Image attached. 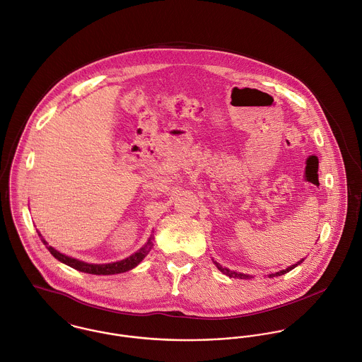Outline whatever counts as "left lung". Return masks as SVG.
<instances>
[{
	"mask_svg": "<svg viewBox=\"0 0 362 362\" xmlns=\"http://www.w3.org/2000/svg\"><path fill=\"white\" fill-rule=\"evenodd\" d=\"M216 263V266L218 267V270L219 272H222L225 276H228V277H233V279H250V276H246V274H242V273H235V272H230L229 269H225V267H222L219 263L217 262H214ZM302 263V260L300 262H298L296 264H293V266H291L288 269H286V270H281V272H279V273H276V274H270V277H277V276H283V274H286V273H288L291 272L292 269H295L298 264H300Z\"/></svg>",
	"mask_w": 362,
	"mask_h": 362,
	"instance_id": "obj_1",
	"label": "left lung"
}]
</instances>
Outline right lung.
<instances>
[{"mask_svg":"<svg viewBox=\"0 0 362 362\" xmlns=\"http://www.w3.org/2000/svg\"><path fill=\"white\" fill-rule=\"evenodd\" d=\"M42 242L45 245H47V242L45 239H42ZM151 246H152V236L149 238V240L146 242L144 247H141L139 252H136L130 257H127L124 260H120V262H116V263H109V264H89V263H83V262H79L76 259L69 257V256L57 252L52 246H47V249H49V252L57 260H60L62 263L73 267V269L78 270V272L88 273V274H96V276H110V274H119V273H124V272H129V270L134 269L146 256V253L149 252Z\"/></svg>","mask_w":362,"mask_h":362,"instance_id":"obj_1","label":"right lung"}]
</instances>
